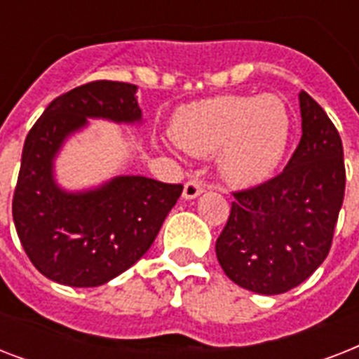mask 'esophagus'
<instances>
[{
    "label": "esophagus",
    "instance_id": "obj_1",
    "mask_svg": "<svg viewBox=\"0 0 359 359\" xmlns=\"http://www.w3.org/2000/svg\"><path fill=\"white\" fill-rule=\"evenodd\" d=\"M203 194V184L199 180H188L184 184V191H182V197L184 199H196L197 196Z\"/></svg>",
    "mask_w": 359,
    "mask_h": 359
}]
</instances>
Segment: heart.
<instances>
[{
    "mask_svg": "<svg viewBox=\"0 0 359 359\" xmlns=\"http://www.w3.org/2000/svg\"><path fill=\"white\" fill-rule=\"evenodd\" d=\"M171 134L191 154L214 152L216 168L229 184L251 186L268 179L283 160L290 115L278 95H222L177 109Z\"/></svg>",
    "mask_w": 359,
    "mask_h": 359,
    "instance_id": "heart-1",
    "label": "heart"
}]
</instances>
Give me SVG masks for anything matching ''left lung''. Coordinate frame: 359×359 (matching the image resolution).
<instances>
[{"label": "left lung", "instance_id": "left-lung-1", "mask_svg": "<svg viewBox=\"0 0 359 359\" xmlns=\"http://www.w3.org/2000/svg\"><path fill=\"white\" fill-rule=\"evenodd\" d=\"M302 140L273 179L235 191L216 240L225 276L257 294H283L304 283L328 257L345 197L339 132L306 91Z\"/></svg>", "mask_w": 359, "mask_h": 359}]
</instances>
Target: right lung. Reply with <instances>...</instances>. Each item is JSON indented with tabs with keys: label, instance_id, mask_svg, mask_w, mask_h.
Here are the masks:
<instances>
[{
	"label": "right lung",
	"instance_id": "right-lung-1",
	"mask_svg": "<svg viewBox=\"0 0 359 359\" xmlns=\"http://www.w3.org/2000/svg\"><path fill=\"white\" fill-rule=\"evenodd\" d=\"M137 87L98 80L50 102L25 137L13 218L33 266L55 283L98 287L128 270L151 248L182 194L165 184L124 175L98 188L67 191L53 179V160L87 119L141 123Z\"/></svg>",
	"mask_w": 359,
	"mask_h": 359
}]
</instances>
